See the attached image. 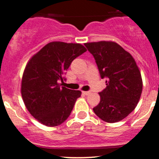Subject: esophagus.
Here are the masks:
<instances>
[{"instance_id":"34e87169","label":"esophagus","mask_w":159,"mask_h":159,"mask_svg":"<svg viewBox=\"0 0 159 159\" xmlns=\"http://www.w3.org/2000/svg\"><path fill=\"white\" fill-rule=\"evenodd\" d=\"M82 93H83L84 95H85V96H88V95L90 93V91H83V92H82Z\"/></svg>"}]
</instances>
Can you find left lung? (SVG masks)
<instances>
[{"label": "left lung", "instance_id": "8db88e82", "mask_svg": "<svg viewBox=\"0 0 159 159\" xmlns=\"http://www.w3.org/2000/svg\"><path fill=\"white\" fill-rule=\"evenodd\" d=\"M93 56L106 88L99 93L100 102L93 108L103 121L116 123L130 114L139 102L143 89L141 75L129 52L114 42L85 43Z\"/></svg>", "mask_w": 159, "mask_h": 159}]
</instances>
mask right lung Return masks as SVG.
<instances>
[{"label":"right lung","instance_id":"add662e5","mask_svg":"<svg viewBox=\"0 0 159 159\" xmlns=\"http://www.w3.org/2000/svg\"><path fill=\"white\" fill-rule=\"evenodd\" d=\"M87 52L78 43L52 42L34 54L27 63L21 93L30 114L40 123L54 127L63 123L72 112L80 90L61 87L71 63Z\"/></svg>","mask_w":159,"mask_h":159}]
</instances>
